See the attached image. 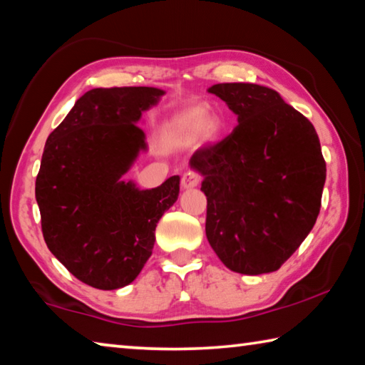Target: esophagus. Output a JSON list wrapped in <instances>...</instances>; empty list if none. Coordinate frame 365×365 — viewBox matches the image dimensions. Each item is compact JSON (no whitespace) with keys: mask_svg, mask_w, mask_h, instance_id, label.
I'll return each instance as SVG.
<instances>
[{"mask_svg":"<svg viewBox=\"0 0 365 365\" xmlns=\"http://www.w3.org/2000/svg\"><path fill=\"white\" fill-rule=\"evenodd\" d=\"M200 182H201V175L197 174V172H195V170L185 172L183 177H182V187L183 188H193Z\"/></svg>","mask_w":365,"mask_h":365,"instance_id":"obj_1","label":"esophagus"}]
</instances>
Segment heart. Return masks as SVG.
<instances>
[{"mask_svg": "<svg viewBox=\"0 0 365 365\" xmlns=\"http://www.w3.org/2000/svg\"><path fill=\"white\" fill-rule=\"evenodd\" d=\"M202 132L205 138L212 140L220 132V122L215 117H209L206 108L193 106L172 117L168 127V137L170 143L185 146L193 143Z\"/></svg>", "mask_w": 365, "mask_h": 365, "instance_id": "1", "label": "heart"}]
</instances>
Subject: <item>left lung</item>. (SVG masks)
Masks as SVG:
<instances>
[{"mask_svg": "<svg viewBox=\"0 0 365 365\" xmlns=\"http://www.w3.org/2000/svg\"><path fill=\"white\" fill-rule=\"evenodd\" d=\"M209 91L238 115V125L190 159L205 177L207 242L233 272H275L320 212L327 168L317 132L267 86L217 83Z\"/></svg>", "mask_w": 365, "mask_h": 365, "instance_id": "1", "label": "left lung"}]
</instances>
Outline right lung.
Listing matches in <instances>:
<instances>
[{
    "instance_id": "right-lung-1",
    "label": "right lung",
    "mask_w": 365,
    "mask_h": 365,
    "mask_svg": "<svg viewBox=\"0 0 365 365\" xmlns=\"http://www.w3.org/2000/svg\"><path fill=\"white\" fill-rule=\"evenodd\" d=\"M163 90L93 88L49 133L35 182L48 250L71 274L98 289L132 283L156 242V225L174 205L180 177L138 190L120 182L145 150L141 113Z\"/></svg>"
}]
</instances>
